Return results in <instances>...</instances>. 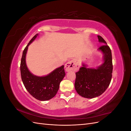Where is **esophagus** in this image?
<instances>
[{
    "label": "esophagus",
    "mask_w": 131,
    "mask_h": 131,
    "mask_svg": "<svg viewBox=\"0 0 131 131\" xmlns=\"http://www.w3.org/2000/svg\"><path fill=\"white\" fill-rule=\"evenodd\" d=\"M79 65L77 64L73 60L69 61L67 62L65 65L66 70L67 72H70V71H77L79 68Z\"/></svg>",
    "instance_id": "1"
}]
</instances>
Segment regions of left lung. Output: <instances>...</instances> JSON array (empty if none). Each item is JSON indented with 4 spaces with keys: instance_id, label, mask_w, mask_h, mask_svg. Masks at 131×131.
I'll return each mask as SVG.
<instances>
[{
    "instance_id": "left-lung-1",
    "label": "left lung",
    "mask_w": 131,
    "mask_h": 131,
    "mask_svg": "<svg viewBox=\"0 0 131 131\" xmlns=\"http://www.w3.org/2000/svg\"><path fill=\"white\" fill-rule=\"evenodd\" d=\"M98 41L104 43L98 50L103 54V63L97 68H87L82 63L76 74L75 89L80 96L86 98L100 96L108 88L112 78L113 63L112 51L106 41L100 35Z\"/></svg>"
}]
</instances>
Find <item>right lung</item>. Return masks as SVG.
Masks as SVG:
<instances>
[{"label": "right lung", "instance_id": "right-lung-1", "mask_svg": "<svg viewBox=\"0 0 131 131\" xmlns=\"http://www.w3.org/2000/svg\"><path fill=\"white\" fill-rule=\"evenodd\" d=\"M38 35L37 34L31 39L23 51L20 70L22 80L25 88L31 96L37 100L45 101L51 100L55 96L59 88L60 82L66 73L64 66L54 69L46 76L38 77L31 73L28 69L26 57L29 45Z\"/></svg>", "mask_w": 131, "mask_h": 131}]
</instances>
